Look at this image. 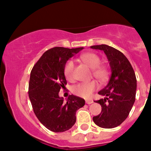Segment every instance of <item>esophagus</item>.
I'll return each instance as SVG.
<instances>
[{"label": "esophagus", "instance_id": "1", "mask_svg": "<svg viewBox=\"0 0 151 151\" xmlns=\"http://www.w3.org/2000/svg\"><path fill=\"white\" fill-rule=\"evenodd\" d=\"M93 102V100H86V103L87 104H92Z\"/></svg>", "mask_w": 151, "mask_h": 151}]
</instances>
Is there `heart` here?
I'll return each mask as SVG.
<instances>
[{
	"instance_id": "b5f03b06",
	"label": "heart",
	"mask_w": 151,
	"mask_h": 151,
	"mask_svg": "<svg viewBox=\"0 0 151 151\" xmlns=\"http://www.w3.org/2000/svg\"><path fill=\"white\" fill-rule=\"evenodd\" d=\"M81 59L89 68L93 69V75L101 83H104L109 77V70L105 66L101 65V59L93 53H86L81 55ZM64 74L69 81L74 79V63L72 60L66 62L64 67ZM98 88V84L94 81L84 82L76 85L72 91L76 95L83 98H90L93 93Z\"/></svg>"
}]
</instances>
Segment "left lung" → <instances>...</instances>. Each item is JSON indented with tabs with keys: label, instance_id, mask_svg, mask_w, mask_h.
Wrapping results in <instances>:
<instances>
[{
	"label": "left lung",
	"instance_id": "8db88e82",
	"mask_svg": "<svg viewBox=\"0 0 151 151\" xmlns=\"http://www.w3.org/2000/svg\"><path fill=\"white\" fill-rule=\"evenodd\" d=\"M91 48L104 51L111 72L107 85L98 92L104 98L95 101L102 106V111L93 120L102 128H114L126 119L132 108L136 96V76L128 59L120 51L106 45Z\"/></svg>",
	"mask_w": 151,
	"mask_h": 151
}]
</instances>
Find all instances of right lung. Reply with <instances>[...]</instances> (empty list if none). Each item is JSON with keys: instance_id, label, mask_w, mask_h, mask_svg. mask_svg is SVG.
Returning a JSON list of instances; mask_svg holds the SVG:
<instances>
[{"instance_id": "obj_1", "label": "right lung", "mask_w": 151, "mask_h": 151, "mask_svg": "<svg viewBox=\"0 0 151 151\" xmlns=\"http://www.w3.org/2000/svg\"><path fill=\"white\" fill-rule=\"evenodd\" d=\"M83 47L68 49L56 47L43 53L30 72L28 96L35 116L49 130L62 132L76 123V111L85 100L69 95L67 102L58 95L67 81L64 74L66 62Z\"/></svg>"}]
</instances>
